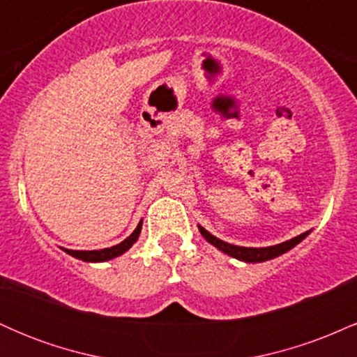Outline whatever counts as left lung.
I'll list each match as a JSON object with an SVG mask.
<instances>
[{
  "mask_svg": "<svg viewBox=\"0 0 357 357\" xmlns=\"http://www.w3.org/2000/svg\"><path fill=\"white\" fill-rule=\"evenodd\" d=\"M199 231H202V235L208 241H210L211 245H215L216 248H220L221 252H225L227 255L235 257V258H238V260H243V261H252V264H257V261H265V260H270V258H275L278 255H282V253L289 252L290 248L296 247L297 243H301V241L304 240L307 235H309V231H305V233H302V235L296 236V238L275 245V247L247 248V247H236V245H230V243H227V241H221L216 238V236H213L210 231L204 230L203 227H199Z\"/></svg>",
  "mask_w": 357,
  "mask_h": 357,
  "instance_id": "8db88e82",
  "label": "left lung"
}]
</instances>
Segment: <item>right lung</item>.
<instances>
[{"mask_svg": "<svg viewBox=\"0 0 357 357\" xmlns=\"http://www.w3.org/2000/svg\"><path fill=\"white\" fill-rule=\"evenodd\" d=\"M141 228H142V221H139L137 228L132 231V235H130L129 238H126L124 241H122V243L116 245V247L104 248V250H90V252H77V250H65V252H67L68 255L79 258V260H84V261H105V260H110V258H116L119 255H122V253L127 252V250L132 247L134 241L139 238Z\"/></svg>", "mask_w": 357, "mask_h": 357, "instance_id": "1", "label": "right lung"}]
</instances>
